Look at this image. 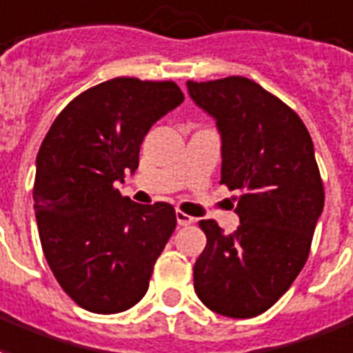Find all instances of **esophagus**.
Instances as JSON below:
<instances>
[{"instance_id": "esophagus-1", "label": "esophagus", "mask_w": 353, "mask_h": 353, "mask_svg": "<svg viewBox=\"0 0 353 353\" xmlns=\"http://www.w3.org/2000/svg\"><path fill=\"white\" fill-rule=\"evenodd\" d=\"M176 219L179 226H189V224H192V221H194L192 216L183 213V211H176Z\"/></svg>"}]
</instances>
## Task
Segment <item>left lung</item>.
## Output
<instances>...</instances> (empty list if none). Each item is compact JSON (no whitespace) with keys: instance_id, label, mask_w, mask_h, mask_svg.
Here are the masks:
<instances>
[{"instance_id":"1","label":"left lung","mask_w":353,"mask_h":353,"mask_svg":"<svg viewBox=\"0 0 353 353\" xmlns=\"http://www.w3.org/2000/svg\"><path fill=\"white\" fill-rule=\"evenodd\" d=\"M223 137L221 183L239 190V226L224 234L200 221L208 237L194 263L200 301L230 318H254L292 286L310 252L323 210V181L301 117L249 78L187 82Z\"/></svg>"}]
</instances>
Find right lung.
<instances>
[{
    "label": "right lung",
    "mask_w": 353,
    "mask_h": 353,
    "mask_svg": "<svg viewBox=\"0 0 353 353\" xmlns=\"http://www.w3.org/2000/svg\"><path fill=\"white\" fill-rule=\"evenodd\" d=\"M183 99L172 80L114 78L74 97L41 143L33 183L39 237L56 281L82 309L116 314L148 292L176 210L132 202L116 181L138 168L143 137Z\"/></svg>",
    "instance_id": "obj_1"
}]
</instances>
